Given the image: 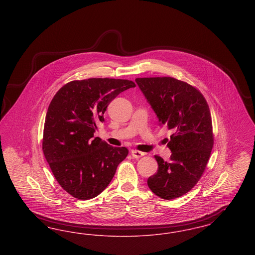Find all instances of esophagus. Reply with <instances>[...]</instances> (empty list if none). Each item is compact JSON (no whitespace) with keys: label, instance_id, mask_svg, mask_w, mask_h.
<instances>
[{"label":"esophagus","instance_id":"1","mask_svg":"<svg viewBox=\"0 0 255 255\" xmlns=\"http://www.w3.org/2000/svg\"><path fill=\"white\" fill-rule=\"evenodd\" d=\"M131 154H132V156H133V158H141L142 156L145 155V153H143V152H141V151H138V150H133V149L131 151Z\"/></svg>","mask_w":255,"mask_h":255}]
</instances>
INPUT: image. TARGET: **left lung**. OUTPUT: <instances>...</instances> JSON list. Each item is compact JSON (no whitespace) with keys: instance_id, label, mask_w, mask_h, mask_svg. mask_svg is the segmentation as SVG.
<instances>
[{"instance_id":"8db88e82","label":"left lung","mask_w":255,"mask_h":255,"mask_svg":"<svg viewBox=\"0 0 255 255\" xmlns=\"http://www.w3.org/2000/svg\"><path fill=\"white\" fill-rule=\"evenodd\" d=\"M136 84L155 111L159 125L173 134L167 147L168 161L158 155V172L147 184L153 193L173 200L189 192L206 168L214 144L211 114L203 94L194 86L176 78H136Z\"/></svg>"}]
</instances>
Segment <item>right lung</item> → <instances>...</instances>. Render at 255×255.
<instances>
[{"mask_svg": "<svg viewBox=\"0 0 255 255\" xmlns=\"http://www.w3.org/2000/svg\"><path fill=\"white\" fill-rule=\"evenodd\" d=\"M135 87L131 80L89 78L63 86L52 98L44 125L42 149L61 187L79 200H90L109 184L126 147L94 138L111 101Z\"/></svg>", "mask_w": 255, "mask_h": 255, "instance_id": "right-lung-1", "label": "right lung"}]
</instances>
